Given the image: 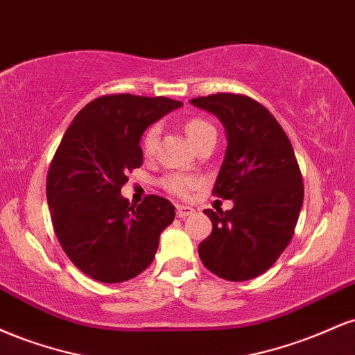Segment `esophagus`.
Listing matches in <instances>:
<instances>
[{
	"label": "esophagus",
	"mask_w": 355,
	"mask_h": 355,
	"mask_svg": "<svg viewBox=\"0 0 355 355\" xmlns=\"http://www.w3.org/2000/svg\"><path fill=\"white\" fill-rule=\"evenodd\" d=\"M193 209L191 207H187V205H177V217L178 218H185L189 217V215L193 214Z\"/></svg>",
	"instance_id": "34e87169"
}]
</instances>
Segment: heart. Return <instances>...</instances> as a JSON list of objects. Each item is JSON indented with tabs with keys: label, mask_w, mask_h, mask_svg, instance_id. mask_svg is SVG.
<instances>
[{
	"label": "heart",
	"mask_w": 355,
	"mask_h": 355,
	"mask_svg": "<svg viewBox=\"0 0 355 355\" xmlns=\"http://www.w3.org/2000/svg\"><path fill=\"white\" fill-rule=\"evenodd\" d=\"M185 132L191 145H197L198 141H202L203 138L214 135L215 128L211 126L209 121L203 120V118H191L185 123ZM158 135H160V128L157 125L150 126L145 132L144 138H141V150L146 157L155 153L158 145ZM202 180L197 177H190V175L185 173H170L165 175L162 178V187L168 191V193L175 195V197H189L193 190H197L200 187Z\"/></svg>",
	"instance_id": "obj_1"
}]
</instances>
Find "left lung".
<instances>
[{
    "instance_id": "8db88e82",
    "label": "left lung",
    "mask_w": 355,
    "mask_h": 355,
    "mask_svg": "<svg viewBox=\"0 0 355 355\" xmlns=\"http://www.w3.org/2000/svg\"><path fill=\"white\" fill-rule=\"evenodd\" d=\"M225 126L227 152L215 197L234 209L203 210L211 234L198 245L203 266L230 282L268 270L294 235L304 182L291 140L268 110L250 96L217 93L190 100Z\"/></svg>"
}]
</instances>
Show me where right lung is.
<instances>
[{"mask_svg":"<svg viewBox=\"0 0 355 355\" xmlns=\"http://www.w3.org/2000/svg\"><path fill=\"white\" fill-rule=\"evenodd\" d=\"M182 105L165 96L105 95L81 108L61 138L46 178L53 229L68 259L98 282L141 274L173 222L166 198L148 195L130 205L120 191L126 173L144 164L145 130Z\"/></svg>","mask_w":355,"mask_h":355,"instance_id":"right-lung-1","label":"right lung"}]
</instances>
